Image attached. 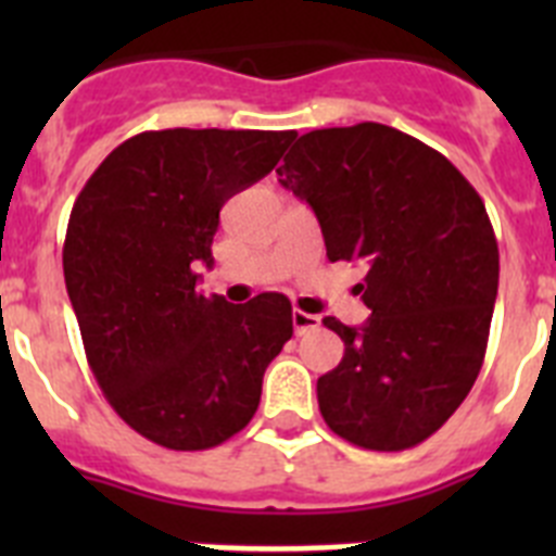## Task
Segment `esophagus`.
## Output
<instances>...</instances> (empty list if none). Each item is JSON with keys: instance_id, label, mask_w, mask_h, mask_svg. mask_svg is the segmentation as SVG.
Listing matches in <instances>:
<instances>
[{"instance_id": "1", "label": "esophagus", "mask_w": 556, "mask_h": 556, "mask_svg": "<svg viewBox=\"0 0 556 556\" xmlns=\"http://www.w3.org/2000/svg\"><path fill=\"white\" fill-rule=\"evenodd\" d=\"M292 326H294V333H298V337H303L306 331H312V328L320 326V317H317V314H308V312H301V308H294Z\"/></svg>"}]
</instances>
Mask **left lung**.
Masks as SVG:
<instances>
[{"label":"left lung","mask_w":556,"mask_h":556,"mask_svg":"<svg viewBox=\"0 0 556 556\" xmlns=\"http://www.w3.org/2000/svg\"><path fill=\"white\" fill-rule=\"evenodd\" d=\"M275 172L314 208L328 258L367 264L365 326L323 320L345 342L317 381L323 420L358 448H415L459 409L488 351L498 242L479 191L378 122L306 132Z\"/></svg>","instance_id":"obj_1"}]
</instances>
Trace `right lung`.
<instances>
[{
    "label": "right lung",
    "mask_w": 556,
    "mask_h": 556,
    "mask_svg": "<svg viewBox=\"0 0 556 556\" xmlns=\"http://www.w3.org/2000/svg\"><path fill=\"white\" fill-rule=\"evenodd\" d=\"M294 130H147L77 194L63 278L83 348L113 412L169 451L223 445L253 420L292 303H228L198 289L219 208L273 172Z\"/></svg>",
    "instance_id": "right-lung-1"
}]
</instances>
